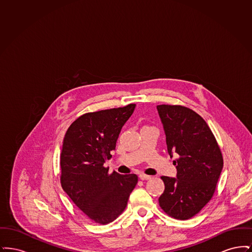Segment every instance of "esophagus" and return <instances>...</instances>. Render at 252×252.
I'll use <instances>...</instances> for the list:
<instances>
[{"mask_svg":"<svg viewBox=\"0 0 252 252\" xmlns=\"http://www.w3.org/2000/svg\"><path fill=\"white\" fill-rule=\"evenodd\" d=\"M139 178H140V180H148L151 179V176H148V175H144V174H141V175L139 176Z\"/></svg>","mask_w":252,"mask_h":252,"instance_id":"obj_1","label":"esophagus"}]
</instances>
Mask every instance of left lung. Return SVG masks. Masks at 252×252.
<instances>
[{"label":"left lung","mask_w":252,"mask_h":252,"mask_svg":"<svg viewBox=\"0 0 252 252\" xmlns=\"http://www.w3.org/2000/svg\"><path fill=\"white\" fill-rule=\"evenodd\" d=\"M166 135L177 178L161 177L165 189L158 202L175 219L187 220L197 215L216 192L223 168V156L216 137L203 118L192 109L179 105L157 106Z\"/></svg>","instance_id":"1"}]
</instances>
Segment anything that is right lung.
I'll return each instance as SVG.
<instances>
[{
	"mask_svg": "<svg viewBox=\"0 0 252 252\" xmlns=\"http://www.w3.org/2000/svg\"><path fill=\"white\" fill-rule=\"evenodd\" d=\"M135 107L129 104L85 113L69 126L63 140L61 186L72 202L98 224L106 225L120 216L138 182L135 174H108L104 166Z\"/></svg>",
	"mask_w": 252,
	"mask_h": 252,
	"instance_id": "1",
	"label": "right lung"
}]
</instances>
